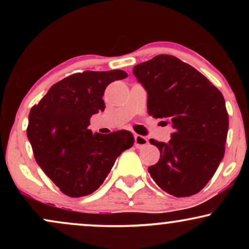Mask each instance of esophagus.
Listing matches in <instances>:
<instances>
[{
	"label": "esophagus",
	"instance_id": "34e87169",
	"mask_svg": "<svg viewBox=\"0 0 249 249\" xmlns=\"http://www.w3.org/2000/svg\"><path fill=\"white\" fill-rule=\"evenodd\" d=\"M148 144V141L146 137H142L141 134H136L134 136V145H136V147L141 148V147H144L146 146Z\"/></svg>",
	"mask_w": 249,
	"mask_h": 249
}]
</instances>
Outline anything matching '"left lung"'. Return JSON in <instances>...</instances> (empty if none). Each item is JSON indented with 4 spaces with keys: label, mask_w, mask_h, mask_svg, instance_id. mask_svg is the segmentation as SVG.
Here are the masks:
<instances>
[{
    "label": "left lung",
    "mask_w": 249,
    "mask_h": 249,
    "mask_svg": "<svg viewBox=\"0 0 249 249\" xmlns=\"http://www.w3.org/2000/svg\"><path fill=\"white\" fill-rule=\"evenodd\" d=\"M147 91V112L171 123L168 142L150 139L160 159L148 172L162 191L181 198L200 192L224 158L228 113L222 93L198 70L171 55L133 68Z\"/></svg>",
    "instance_id": "obj_1"
}]
</instances>
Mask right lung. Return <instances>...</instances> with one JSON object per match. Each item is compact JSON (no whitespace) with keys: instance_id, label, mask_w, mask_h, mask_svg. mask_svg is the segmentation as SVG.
Here are the masks:
<instances>
[{"instance_id":"right-lung-1","label":"right lung","mask_w":249,"mask_h":249,"mask_svg":"<svg viewBox=\"0 0 249 249\" xmlns=\"http://www.w3.org/2000/svg\"><path fill=\"white\" fill-rule=\"evenodd\" d=\"M126 77L123 70L73 73L53 84L31 107L27 136L34 156L65 196L95 192L123 151L132 147L128 131L92 134L88 130L91 116L104 111L107 85Z\"/></svg>"}]
</instances>
